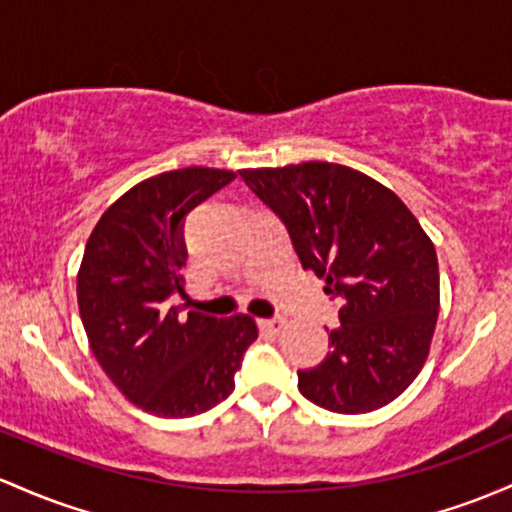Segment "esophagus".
<instances>
[{
  "mask_svg": "<svg viewBox=\"0 0 512 512\" xmlns=\"http://www.w3.org/2000/svg\"><path fill=\"white\" fill-rule=\"evenodd\" d=\"M260 325L265 330H272V333H279L284 328V320L282 318H262Z\"/></svg>",
  "mask_w": 512,
  "mask_h": 512,
  "instance_id": "esophagus-1",
  "label": "esophagus"
}]
</instances>
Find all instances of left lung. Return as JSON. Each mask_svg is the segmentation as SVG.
<instances>
[{
  "mask_svg": "<svg viewBox=\"0 0 512 512\" xmlns=\"http://www.w3.org/2000/svg\"><path fill=\"white\" fill-rule=\"evenodd\" d=\"M284 221L303 269L340 299V328L299 391L333 413H369L413 384L428 359L440 269L432 240L391 189L335 162L243 170Z\"/></svg>",
  "mask_w": 512,
  "mask_h": 512,
  "instance_id": "1",
  "label": "left lung"
}]
</instances>
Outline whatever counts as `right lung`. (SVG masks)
Masks as SVG:
<instances>
[{
    "label": "right lung",
    "mask_w": 512,
    "mask_h": 512,
    "mask_svg": "<svg viewBox=\"0 0 512 512\" xmlns=\"http://www.w3.org/2000/svg\"><path fill=\"white\" fill-rule=\"evenodd\" d=\"M235 179L213 167L155 174L104 211L77 274L89 347L123 396L160 418H189L235 389L255 318L167 306L184 294V216Z\"/></svg>",
    "instance_id": "obj_1"
}]
</instances>
